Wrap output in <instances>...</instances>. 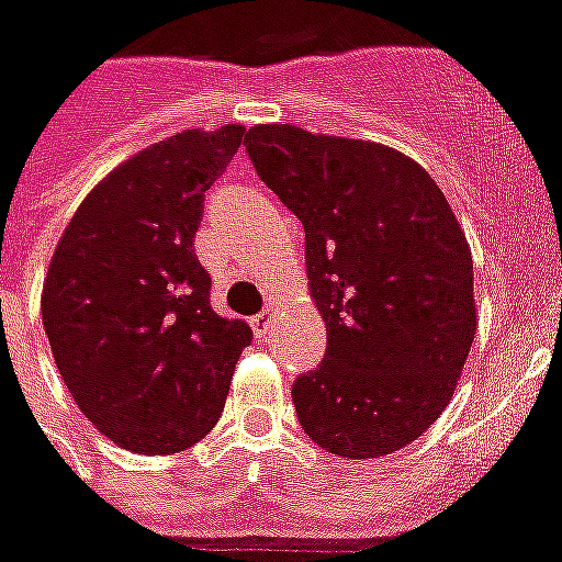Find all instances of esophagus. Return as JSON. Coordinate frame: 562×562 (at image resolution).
<instances>
[{"mask_svg":"<svg viewBox=\"0 0 562 562\" xmlns=\"http://www.w3.org/2000/svg\"><path fill=\"white\" fill-rule=\"evenodd\" d=\"M271 323H273V308H266V312H259L257 317L250 321V326H254V335L266 337L268 331H271Z\"/></svg>","mask_w":562,"mask_h":562,"instance_id":"34e87169","label":"esophagus"}]
</instances>
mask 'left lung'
<instances>
[{
	"instance_id": "obj_1",
	"label": "left lung",
	"mask_w": 562,
	"mask_h": 562,
	"mask_svg": "<svg viewBox=\"0 0 562 562\" xmlns=\"http://www.w3.org/2000/svg\"><path fill=\"white\" fill-rule=\"evenodd\" d=\"M257 176L303 222L323 363L291 386L314 445L346 459L395 453L430 427L476 335L473 259L424 167L384 144L259 123Z\"/></svg>"
}]
</instances>
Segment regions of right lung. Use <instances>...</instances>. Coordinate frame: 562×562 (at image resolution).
Returning a JSON list of instances; mask_svg holds the SVG:
<instances>
[{
  "label": "right lung",
  "mask_w": 562,
  "mask_h": 562,
  "mask_svg": "<svg viewBox=\"0 0 562 562\" xmlns=\"http://www.w3.org/2000/svg\"><path fill=\"white\" fill-rule=\"evenodd\" d=\"M245 130H187L132 155L83 199L43 285V326L71 398L132 453H178L225 409L250 326L218 317L195 257L204 193Z\"/></svg>",
  "instance_id": "right-lung-1"
}]
</instances>
